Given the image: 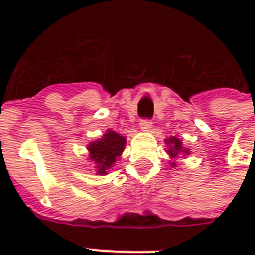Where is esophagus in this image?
Listing matches in <instances>:
<instances>
[{
    "label": "esophagus",
    "instance_id": "1",
    "mask_svg": "<svg viewBox=\"0 0 255 255\" xmlns=\"http://www.w3.org/2000/svg\"><path fill=\"white\" fill-rule=\"evenodd\" d=\"M140 127H141V129H144V131H148V129H151V128H152V120L151 119H141V122H140Z\"/></svg>",
    "mask_w": 255,
    "mask_h": 255
}]
</instances>
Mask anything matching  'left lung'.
<instances>
[{
  "mask_svg": "<svg viewBox=\"0 0 255 255\" xmlns=\"http://www.w3.org/2000/svg\"><path fill=\"white\" fill-rule=\"evenodd\" d=\"M167 143L169 144V151H168V153H169L172 157H176V156L178 155V153H188V149H182L181 147V141L178 139H176V137H170V139L167 140ZM172 165H174V163H172Z\"/></svg>",
  "mask_w": 255,
  "mask_h": 255,
  "instance_id": "obj_1",
  "label": "left lung"
}]
</instances>
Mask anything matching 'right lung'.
Here are the masks:
<instances>
[{
    "label": "right lung",
    "instance_id": "1",
    "mask_svg": "<svg viewBox=\"0 0 255 255\" xmlns=\"http://www.w3.org/2000/svg\"><path fill=\"white\" fill-rule=\"evenodd\" d=\"M126 144V137L120 136L116 132L108 131L98 141H94L88 145L90 157L98 165V173L106 174L108 168L112 167L116 159L122 155Z\"/></svg>",
    "mask_w": 255,
    "mask_h": 255
}]
</instances>
